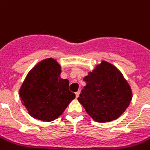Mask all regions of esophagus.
Masks as SVG:
<instances>
[{"instance_id": "1", "label": "esophagus", "mask_w": 150, "mask_h": 150, "mask_svg": "<svg viewBox=\"0 0 150 150\" xmlns=\"http://www.w3.org/2000/svg\"><path fill=\"white\" fill-rule=\"evenodd\" d=\"M80 90H79V91L76 92V93H75V94H76V98H77V97H79V96H80Z\"/></svg>"}]
</instances>
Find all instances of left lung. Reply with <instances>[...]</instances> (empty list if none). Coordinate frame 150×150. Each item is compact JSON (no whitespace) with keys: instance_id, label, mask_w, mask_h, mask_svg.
Masks as SVG:
<instances>
[{"instance_id":"obj_1","label":"left lung","mask_w":150,"mask_h":150,"mask_svg":"<svg viewBox=\"0 0 150 150\" xmlns=\"http://www.w3.org/2000/svg\"><path fill=\"white\" fill-rule=\"evenodd\" d=\"M83 80L86 85L78 100L95 121L116 120L128 107L132 99L131 89L113 65L103 61Z\"/></svg>"}]
</instances>
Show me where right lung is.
I'll use <instances>...</instances> for the list:
<instances>
[{"label":"right lung","mask_w":150,"mask_h":150,"mask_svg":"<svg viewBox=\"0 0 150 150\" xmlns=\"http://www.w3.org/2000/svg\"><path fill=\"white\" fill-rule=\"evenodd\" d=\"M60 65L50 58L39 63L26 77L20 97L33 118L54 120L75 98L69 90V80L60 78Z\"/></svg>","instance_id":"right-lung-1"}]
</instances>
